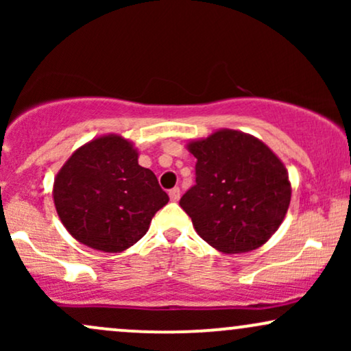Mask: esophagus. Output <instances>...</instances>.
Wrapping results in <instances>:
<instances>
[{"instance_id":"esophagus-1","label":"esophagus","mask_w":351,"mask_h":351,"mask_svg":"<svg viewBox=\"0 0 351 351\" xmlns=\"http://www.w3.org/2000/svg\"><path fill=\"white\" fill-rule=\"evenodd\" d=\"M168 195H170V199L175 201V203H176V201L180 199V188H171Z\"/></svg>"}]
</instances>
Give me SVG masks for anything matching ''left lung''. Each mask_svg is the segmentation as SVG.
Returning a JSON list of instances; mask_svg holds the SVG:
<instances>
[{"mask_svg": "<svg viewBox=\"0 0 351 351\" xmlns=\"http://www.w3.org/2000/svg\"><path fill=\"white\" fill-rule=\"evenodd\" d=\"M186 148L196 158V184L180 199L201 239L223 254L267 243L287 215L291 181L279 156L244 132L221 128Z\"/></svg>", "mask_w": 351, "mask_h": 351, "instance_id": "obj_1", "label": "left lung"}]
</instances>
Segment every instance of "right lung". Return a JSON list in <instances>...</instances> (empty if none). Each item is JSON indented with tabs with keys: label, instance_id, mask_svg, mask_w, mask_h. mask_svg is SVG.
I'll return each instance as SVG.
<instances>
[{
	"label": "right lung",
	"instance_id": "add662e5",
	"mask_svg": "<svg viewBox=\"0 0 351 351\" xmlns=\"http://www.w3.org/2000/svg\"><path fill=\"white\" fill-rule=\"evenodd\" d=\"M52 198L69 234L102 252H122L142 239L170 199L155 173L138 165L134 143L115 134L72 153L56 175Z\"/></svg>",
	"mask_w": 351,
	"mask_h": 351
}]
</instances>
